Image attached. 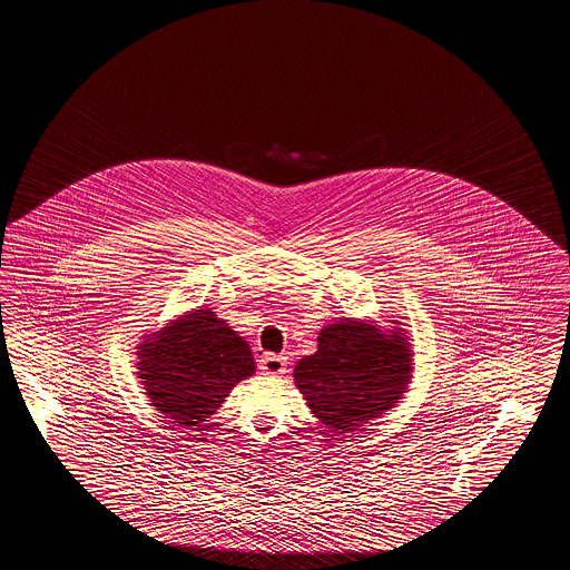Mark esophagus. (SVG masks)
Returning a JSON list of instances; mask_svg holds the SVG:
<instances>
[{
    "mask_svg": "<svg viewBox=\"0 0 570 570\" xmlns=\"http://www.w3.org/2000/svg\"><path fill=\"white\" fill-rule=\"evenodd\" d=\"M258 367L263 374H269V376H282L286 374V356L282 354H265L261 361H258Z\"/></svg>",
    "mask_w": 570,
    "mask_h": 570,
    "instance_id": "1",
    "label": "esophagus"
}]
</instances>
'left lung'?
<instances>
[{"label":"left lung","mask_w":570,"mask_h":570,"mask_svg":"<svg viewBox=\"0 0 570 570\" xmlns=\"http://www.w3.org/2000/svg\"><path fill=\"white\" fill-rule=\"evenodd\" d=\"M406 340L344 318L321 331L318 351L303 356L295 382L314 416L348 434L393 406L406 391L412 363Z\"/></svg>","instance_id":"1"}]
</instances>
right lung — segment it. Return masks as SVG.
<instances>
[{
    "label": "right lung",
    "instance_id": "right-lung-1",
    "mask_svg": "<svg viewBox=\"0 0 570 570\" xmlns=\"http://www.w3.org/2000/svg\"><path fill=\"white\" fill-rule=\"evenodd\" d=\"M138 348V374L151 404L186 428L209 419L256 370L244 337L209 309L175 321Z\"/></svg>",
    "mask_w": 570,
    "mask_h": 570
}]
</instances>
